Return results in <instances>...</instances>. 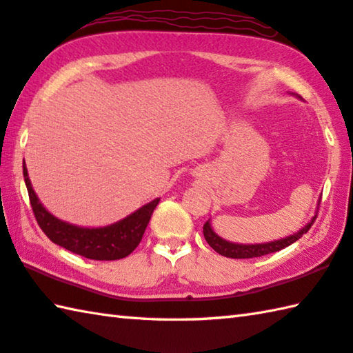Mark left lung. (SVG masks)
<instances>
[{
  "label": "left lung",
  "mask_w": 353,
  "mask_h": 353,
  "mask_svg": "<svg viewBox=\"0 0 353 353\" xmlns=\"http://www.w3.org/2000/svg\"><path fill=\"white\" fill-rule=\"evenodd\" d=\"M316 216L307 223V225L299 230L298 233H294L288 238L279 239V241H273V242H267V243H250V245H243V243H233L228 242L225 239H222L221 236H217L213 228L210 225V221H207L203 223V236L205 241L208 242V245L225 258H233V259H248V258H259V256L264 254H270L274 252H279L288 245H292L293 242H296L299 238H303V234L307 233L310 230V227L315 222Z\"/></svg>",
  "instance_id": "left-lung-1"
}]
</instances>
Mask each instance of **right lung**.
I'll list each match as a JSON object with an SVG mask.
<instances>
[{"label": "right lung", "mask_w": 353, "mask_h": 353, "mask_svg": "<svg viewBox=\"0 0 353 353\" xmlns=\"http://www.w3.org/2000/svg\"><path fill=\"white\" fill-rule=\"evenodd\" d=\"M23 174L26 187H28L32 211H34L35 219L44 234L57 245L66 248L75 254L85 256L88 259L115 261L131 254L142 241L152 211H154L160 201V199H154L152 202L134 211L132 214L126 216L125 219L111 223V225L100 228H83L57 219L55 216L50 214L43 207L41 202L38 201L34 188H32L24 162Z\"/></svg>", "instance_id": "obj_1"}]
</instances>
